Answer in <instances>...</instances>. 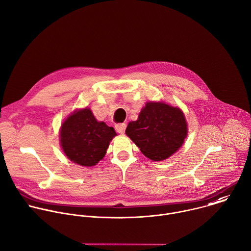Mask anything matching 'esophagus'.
I'll return each instance as SVG.
<instances>
[{"label":"esophagus","instance_id":"1","mask_svg":"<svg viewBox=\"0 0 251 251\" xmlns=\"http://www.w3.org/2000/svg\"><path fill=\"white\" fill-rule=\"evenodd\" d=\"M115 130L120 133V134H124L125 130H126V124L125 123H119L115 125Z\"/></svg>","mask_w":251,"mask_h":251}]
</instances>
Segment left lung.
<instances>
[{"instance_id": "left-lung-1", "label": "left lung", "mask_w": 251, "mask_h": 251, "mask_svg": "<svg viewBox=\"0 0 251 251\" xmlns=\"http://www.w3.org/2000/svg\"><path fill=\"white\" fill-rule=\"evenodd\" d=\"M126 135L144 155L159 161L182 146L187 135V123L179 108L164 102H148L138 120L128 124Z\"/></svg>"}]
</instances>
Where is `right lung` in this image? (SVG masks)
<instances>
[{
    "label": "right lung",
    "mask_w": 251,
    "mask_h": 251,
    "mask_svg": "<svg viewBox=\"0 0 251 251\" xmlns=\"http://www.w3.org/2000/svg\"><path fill=\"white\" fill-rule=\"evenodd\" d=\"M116 136L114 128L99 122L89 108L72 113L62 124L61 146L72 161L83 165H96L106 153L110 141Z\"/></svg>",
    "instance_id": "1"
}]
</instances>
